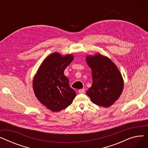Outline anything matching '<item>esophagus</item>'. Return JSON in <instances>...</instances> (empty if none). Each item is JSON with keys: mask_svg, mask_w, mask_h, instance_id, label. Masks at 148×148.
Instances as JSON below:
<instances>
[{"mask_svg": "<svg viewBox=\"0 0 148 148\" xmlns=\"http://www.w3.org/2000/svg\"><path fill=\"white\" fill-rule=\"evenodd\" d=\"M84 92H85V89H82L79 90V94H84Z\"/></svg>", "mask_w": 148, "mask_h": 148, "instance_id": "esophagus-1", "label": "esophagus"}]
</instances>
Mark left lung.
<instances>
[{
	"instance_id": "obj_1",
	"label": "left lung",
	"mask_w": 148,
	"mask_h": 148,
	"mask_svg": "<svg viewBox=\"0 0 148 148\" xmlns=\"http://www.w3.org/2000/svg\"><path fill=\"white\" fill-rule=\"evenodd\" d=\"M86 60L92 70V84L86 94L95 104L110 107L120 97L123 89L121 73L109 58L99 53L86 56Z\"/></svg>"
}]
</instances>
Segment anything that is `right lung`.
Returning a JSON list of instances; mask_svg holds the SVG:
<instances>
[{
	"instance_id": "add662e5",
	"label": "right lung",
	"mask_w": 148,
	"mask_h": 148,
	"mask_svg": "<svg viewBox=\"0 0 148 148\" xmlns=\"http://www.w3.org/2000/svg\"><path fill=\"white\" fill-rule=\"evenodd\" d=\"M73 59L72 54L62 56L54 52L44 59L34 77L33 89L36 98L53 112L68 107L76 96L64 75V70Z\"/></svg>"
}]
</instances>
